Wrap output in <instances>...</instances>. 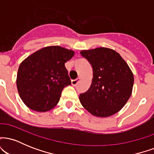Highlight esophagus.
I'll return each mask as SVG.
<instances>
[{"label":"esophagus","instance_id":"obj_1","mask_svg":"<svg viewBox=\"0 0 154 154\" xmlns=\"http://www.w3.org/2000/svg\"><path fill=\"white\" fill-rule=\"evenodd\" d=\"M77 79L72 78V85H75L77 84Z\"/></svg>","mask_w":154,"mask_h":154}]
</instances>
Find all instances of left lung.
I'll list each match as a JSON object with an SVG mask.
<instances>
[{"label":"left lung","instance_id":"8db88e82","mask_svg":"<svg viewBox=\"0 0 154 154\" xmlns=\"http://www.w3.org/2000/svg\"><path fill=\"white\" fill-rule=\"evenodd\" d=\"M74 54V51L52 45L33 53L21 63L17 72V90L29 109L46 112L57 105L61 91L71 85L65 63Z\"/></svg>","mask_w":154,"mask_h":154}]
</instances>
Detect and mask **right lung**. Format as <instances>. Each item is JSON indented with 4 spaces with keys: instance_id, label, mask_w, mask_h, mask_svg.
<instances>
[{
    "instance_id": "1",
    "label": "right lung",
    "mask_w": 154,
    "mask_h": 154,
    "mask_svg": "<svg viewBox=\"0 0 154 154\" xmlns=\"http://www.w3.org/2000/svg\"><path fill=\"white\" fill-rule=\"evenodd\" d=\"M80 54L93 67L91 87L79 96L82 106L98 117L119 112L133 88V74L128 64L117 52L108 48L84 50Z\"/></svg>"
}]
</instances>
